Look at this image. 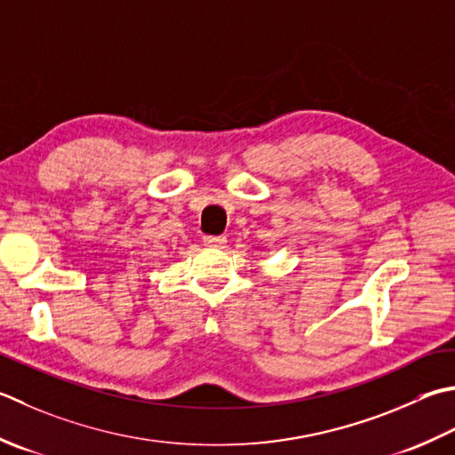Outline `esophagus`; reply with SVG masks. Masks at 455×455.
<instances>
[{
    "label": "esophagus",
    "instance_id": "obj_1",
    "mask_svg": "<svg viewBox=\"0 0 455 455\" xmlns=\"http://www.w3.org/2000/svg\"><path fill=\"white\" fill-rule=\"evenodd\" d=\"M203 243L207 244V246H215V248H220V246H225V243H227V236H225V235H219V236L207 235V236H203Z\"/></svg>",
    "mask_w": 455,
    "mask_h": 455
}]
</instances>
